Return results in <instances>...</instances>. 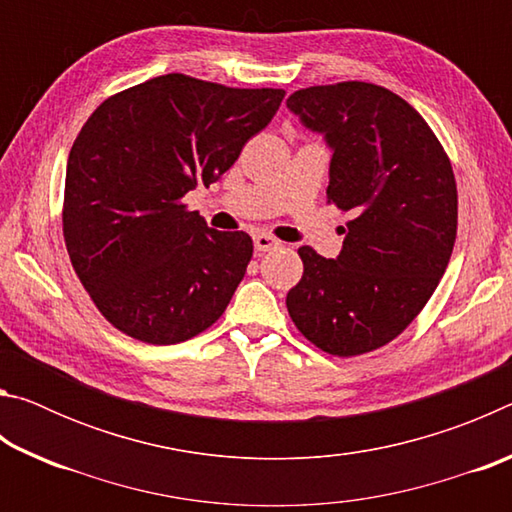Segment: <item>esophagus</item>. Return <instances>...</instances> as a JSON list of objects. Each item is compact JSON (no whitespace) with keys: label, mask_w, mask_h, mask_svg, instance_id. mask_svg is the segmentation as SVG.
<instances>
[{"label":"esophagus","mask_w":512,"mask_h":512,"mask_svg":"<svg viewBox=\"0 0 512 512\" xmlns=\"http://www.w3.org/2000/svg\"><path fill=\"white\" fill-rule=\"evenodd\" d=\"M253 241H255V248L259 250V253H266V250H273L280 246V241L271 235H266V232H259V235L253 237Z\"/></svg>","instance_id":"34e87169"}]
</instances>
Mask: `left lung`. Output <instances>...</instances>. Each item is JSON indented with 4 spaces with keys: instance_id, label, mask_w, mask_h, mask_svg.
I'll return each instance as SVG.
<instances>
[{
    "instance_id": "8db88e82",
    "label": "left lung",
    "mask_w": 512,
    "mask_h": 512,
    "mask_svg": "<svg viewBox=\"0 0 512 512\" xmlns=\"http://www.w3.org/2000/svg\"><path fill=\"white\" fill-rule=\"evenodd\" d=\"M287 108L325 135L327 203L352 214L336 259L298 248L305 271L287 309L316 348L357 357L400 336L445 273L458 225L452 162L420 112L375 83L314 85Z\"/></svg>"
}]
</instances>
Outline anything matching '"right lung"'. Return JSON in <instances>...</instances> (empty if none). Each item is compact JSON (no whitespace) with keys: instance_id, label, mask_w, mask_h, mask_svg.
<instances>
[{"instance_id":"add662e5","label":"right lung","mask_w":512,"mask_h":512,"mask_svg":"<svg viewBox=\"0 0 512 512\" xmlns=\"http://www.w3.org/2000/svg\"><path fill=\"white\" fill-rule=\"evenodd\" d=\"M284 90L155 76L108 97L67 160L63 237L97 309L131 339L183 343L228 307L253 257L246 232L207 228L185 194L210 187Z\"/></svg>"}]
</instances>
